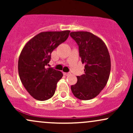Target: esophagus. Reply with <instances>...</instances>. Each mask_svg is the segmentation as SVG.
<instances>
[{"label":"esophagus","instance_id":"34e87169","mask_svg":"<svg viewBox=\"0 0 133 133\" xmlns=\"http://www.w3.org/2000/svg\"><path fill=\"white\" fill-rule=\"evenodd\" d=\"M70 74H71V73L70 72H64V76H69Z\"/></svg>","mask_w":133,"mask_h":133}]
</instances>
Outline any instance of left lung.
<instances>
[{
	"mask_svg": "<svg viewBox=\"0 0 133 133\" xmlns=\"http://www.w3.org/2000/svg\"><path fill=\"white\" fill-rule=\"evenodd\" d=\"M70 35L79 45V57L85 64L84 74L77 76V83L71 86V91L79 99H92L99 94L108 81L110 55L104 41L89 32H72Z\"/></svg>",
	"mask_w": 133,
	"mask_h": 133,
	"instance_id": "8db88e82",
	"label": "left lung"
}]
</instances>
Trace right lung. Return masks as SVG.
Here are the masks:
<instances>
[{
  "mask_svg": "<svg viewBox=\"0 0 133 133\" xmlns=\"http://www.w3.org/2000/svg\"><path fill=\"white\" fill-rule=\"evenodd\" d=\"M70 30L42 32L30 39L23 47L18 61L23 86L34 99L45 101L56 91L62 72L46 68L53 50L66 41Z\"/></svg>",
  "mask_w": 133,
  "mask_h": 133,
  "instance_id": "add662e5",
  "label": "right lung"
}]
</instances>
